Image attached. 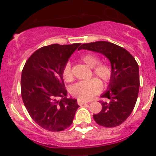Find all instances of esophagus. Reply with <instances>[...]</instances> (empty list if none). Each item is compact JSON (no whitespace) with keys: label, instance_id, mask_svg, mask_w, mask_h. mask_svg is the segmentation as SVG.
Masks as SVG:
<instances>
[{"label":"esophagus","instance_id":"esophagus-1","mask_svg":"<svg viewBox=\"0 0 156 156\" xmlns=\"http://www.w3.org/2000/svg\"><path fill=\"white\" fill-rule=\"evenodd\" d=\"M87 102H85V101H81L80 100V99H78V104L79 105V106H81V105H83V104H86Z\"/></svg>","mask_w":156,"mask_h":156}]
</instances>
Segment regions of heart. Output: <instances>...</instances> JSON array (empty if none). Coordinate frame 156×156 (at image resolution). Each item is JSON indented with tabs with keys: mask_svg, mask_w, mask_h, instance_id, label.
<instances>
[{
	"mask_svg": "<svg viewBox=\"0 0 156 156\" xmlns=\"http://www.w3.org/2000/svg\"><path fill=\"white\" fill-rule=\"evenodd\" d=\"M81 61L87 66L92 68V74L100 78L102 81L107 82L111 78L112 70L109 65L100 64L97 56L92 54H87L81 57ZM64 81H70L73 78L71 64L67 63L64 66L62 71ZM102 89V83L98 78H92L87 81H81L74 84L70 88V92L75 97L81 101H88L92 99Z\"/></svg>",
	"mask_w": 156,
	"mask_h": 156,
	"instance_id": "obj_1",
	"label": "heart"
}]
</instances>
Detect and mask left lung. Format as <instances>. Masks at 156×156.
Instances as JSON below:
<instances>
[{"label":"left lung","mask_w":156,"mask_h":156,"mask_svg":"<svg viewBox=\"0 0 156 156\" xmlns=\"http://www.w3.org/2000/svg\"><path fill=\"white\" fill-rule=\"evenodd\" d=\"M91 50L109 59L112 75L108 89L102 95L107 101H100L102 110L93 115L101 126L113 127L120 125L132 113L140 86L139 68L135 59L121 47L106 41L84 43L78 50Z\"/></svg>","instance_id":"obj_1"}]
</instances>
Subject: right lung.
I'll return each mask as SVG.
<instances>
[{
	"mask_svg": "<svg viewBox=\"0 0 156 156\" xmlns=\"http://www.w3.org/2000/svg\"><path fill=\"white\" fill-rule=\"evenodd\" d=\"M81 43L52 44L35 51L24 66L21 94L28 113L38 125L61 131L72 123L79 106L67 98L62 71Z\"/></svg>",
	"mask_w": 156,
	"mask_h": 156,
	"instance_id": "obj_1",
	"label": "right lung"
}]
</instances>
